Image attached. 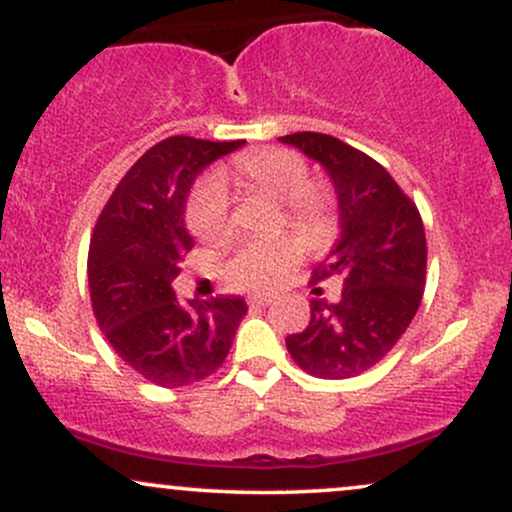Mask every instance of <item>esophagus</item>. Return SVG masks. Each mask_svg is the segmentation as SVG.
<instances>
[{
    "label": "esophagus",
    "instance_id": "1",
    "mask_svg": "<svg viewBox=\"0 0 512 512\" xmlns=\"http://www.w3.org/2000/svg\"><path fill=\"white\" fill-rule=\"evenodd\" d=\"M250 308H264V305H269L272 303V296H255V298H250Z\"/></svg>",
    "mask_w": 512,
    "mask_h": 512
}]
</instances>
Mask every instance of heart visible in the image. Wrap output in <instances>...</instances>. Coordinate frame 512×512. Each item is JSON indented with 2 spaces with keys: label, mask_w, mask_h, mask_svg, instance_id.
<instances>
[{
  "label": "heart",
  "mask_w": 512,
  "mask_h": 512,
  "mask_svg": "<svg viewBox=\"0 0 512 512\" xmlns=\"http://www.w3.org/2000/svg\"><path fill=\"white\" fill-rule=\"evenodd\" d=\"M223 182L257 190L286 204L289 221L310 240H322L332 228V211L327 197L308 185V170L301 156L291 151H252L240 154L221 170L209 175L192 192L187 207L190 231L202 240H221L231 231L228 221V192ZM301 260V243L296 238L252 240L228 262V279L240 289H274Z\"/></svg>",
  "instance_id": "1"
}]
</instances>
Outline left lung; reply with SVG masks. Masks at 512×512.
<instances>
[{"label": "left lung", "mask_w": 512, "mask_h": 512, "mask_svg": "<svg viewBox=\"0 0 512 512\" xmlns=\"http://www.w3.org/2000/svg\"><path fill=\"white\" fill-rule=\"evenodd\" d=\"M325 168L339 207V238L310 286L342 279V298L310 301V322L286 349L315 378H351L407 332L426 284V233L419 209L378 161L330 134L279 137ZM320 296V289H313Z\"/></svg>", "instance_id": "obj_1"}]
</instances>
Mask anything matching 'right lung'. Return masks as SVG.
Masks as SVG:
<instances>
[{"mask_svg": "<svg viewBox=\"0 0 512 512\" xmlns=\"http://www.w3.org/2000/svg\"><path fill=\"white\" fill-rule=\"evenodd\" d=\"M243 144L163 139L127 170L93 228L88 289L98 327L154 385L185 387L216 373L248 313L240 296L182 303L170 286L195 245L185 226L192 182Z\"/></svg>", "mask_w": 512, "mask_h": 512, "instance_id": "add662e5", "label": "right lung"}]
</instances>
